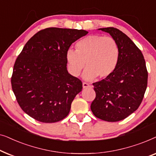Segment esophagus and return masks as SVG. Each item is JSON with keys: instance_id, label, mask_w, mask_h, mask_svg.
I'll return each mask as SVG.
<instances>
[{"instance_id": "obj_1", "label": "esophagus", "mask_w": 156, "mask_h": 156, "mask_svg": "<svg viewBox=\"0 0 156 156\" xmlns=\"http://www.w3.org/2000/svg\"><path fill=\"white\" fill-rule=\"evenodd\" d=\"M89 86H90V85H89L88 83H86V82H83V84H82V87H83V88H87V87H89Z\"/></svg>"}]
</instances>
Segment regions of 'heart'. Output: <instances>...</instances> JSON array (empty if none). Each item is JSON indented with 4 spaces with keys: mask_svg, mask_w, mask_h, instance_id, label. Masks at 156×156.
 <instances>
[{
    "mask_svg": "<svg viewBox=\"0 0 156 156\" xmlns=\"http://www.w3.org/2000/svg\"><path fill=\"white\" fill-rule=\"evenodd\" d=\"M119 48L116 40L108 36L92 35L76 42V50L69 49L66 53L68 69L78 76L86 65L83 78L91 81L97 76L106 78L115 71L119 59Z\"/></svg>",
    "mask_w": 156,
    "mask_h": 156,
    "instance_id": "obj_1",
    "label": "heart"
}]
</instances>
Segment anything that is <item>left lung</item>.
<instances>
[{
	"mask_svg": "<svg viewBox=\"0 0 156 156\" xmlns=\"http://www.w3.org/2000/svg\"><path fill=\"white\" fill-rule=\"evenodd\" d=\"M99 30L109 33L116 40L120 55L115 71L93 84L96 97L91 110L101 120L116 122L139 107L148 84V71L141 51L126 34L114 27Z\"/></svg>",
	"mask_w": 156,
	"mask_h": 156,
	"instance_id": "left-lung-1",
	"label": "left lung"
}]
</instances>
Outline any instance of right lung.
Listing matches in <instances>:
<instances>
[{"label":"right lung","instance_id":"add662e5","mask_svg":"<svg viewBox=\"0 0 156 156\" xmlns=\"http://www.w3.org/2000/svg\"><path fill=\"white\" fill-rule=\"evenodd\" d=\"M87 33L84 30L49 27L25 44L15 62L11 85L20 108L32 118L55 123L69 114L82 83L68 73L66 53Z\"/></svg>","mask_w":156,"mask_h":156}]
</instances>
